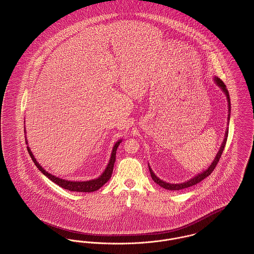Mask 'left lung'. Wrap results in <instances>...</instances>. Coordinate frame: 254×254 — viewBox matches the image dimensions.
Segmentation results:
<instances>
[{"label":"left lung","mask_w":254,"mask_h":254,"mask_svg":"<svg viewBox=\"0 0 254 254\" xmlns=\"http://www.w3.org/2000/svg\"><path fill=\"white\" fill-rule=\"evenodd\" d=\"M214 80H215V82L217 83V85H218L219 87H221V89L224 91V94H225V96H226V99H227V102H228V112H229V114H228V120H229L230 119V99H229V93H228V91L226 89V86H225L224 81H223L221 78H219V77L216 76V77L214 78ZM227 135H228V129H226V131H225L224 142H223L221 148L219 149V151H218V153H217V155H216L214 161L212 162V164L210 165L205 171H203L202 173L196 175L193 179H191L190 180H188V181H185L184 183H179V184L167 183V182H165L163 180L158 179V178L153 174V172L151 171V169H150V167H149V173H150L151 179H152V180H153L156 184H158L159 186L163 187L164 189H167V190H171V191H177V190H181V189H184V188H188V187H191V186H193L194 184L200 182L201 180H203L205 178H207L208 176L211 175V173L214 171V169L216 168V166L218 164V162H219V160H220V158H221V156H222V153H223V151H224L225 144H226Z\"/></svg>","instance_id":"8db88e82"}]
</instances>
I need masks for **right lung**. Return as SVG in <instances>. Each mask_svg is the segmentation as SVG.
Instances as JSON below:
<instances>
[{"label": "right lung", "mask_w": 254, "mask_h": 254, "mask_svg": "<svg viewBox=\"0 0 254 254\" xmlns=\"http://www.w3.org/2000/svg\"><path fill=\"white\" fill-rule=\"evenodd\" d=\"M121 141L122 140H119L114 145L113 149H112V153H111V157H110V160H109V163L107 165V167L105 168V172L102 174V176L99 177L98 179H92V180H88V181H69V180H65V179H59V178L49 174L48 172H46V170L42 168V166H40L39 163L36 161V159L34 158V155L30 151V148L27 147V149H28L30 157H31L32 161L34 162V164L36 165L38 170L41 173H43L48 179H51L53 182H55L56 184H58L59 186L62 187L65 190L90 193V192H94V191L99 190L111 178V175H112V172H113V168H114V163H115V160H116V150H117V148L119 147Z\"/></svg>", "instance_id": "1"}]
</instances>
